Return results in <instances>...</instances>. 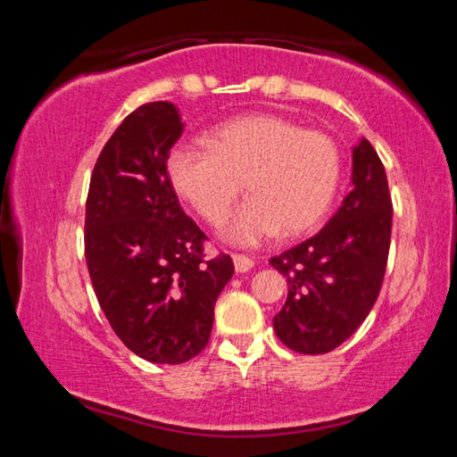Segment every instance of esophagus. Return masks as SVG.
I'll return each mask as SVG.
<instances>
[{"label": "esophagus", "mask_w": 457, "mask_h": 457, "mask_svg": "<svg viewBox=\"0 0 457 457\" xmlns=\"http://www.w3.org/2000/svg\"><path fill=\"white\" fill-rule=\"evenodd\" d=\"M231 260H234L236 272H247L253 268V260L244 256V253H231Z\"/></svg>", "instance_id": "34e87169"}]
</instances>
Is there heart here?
Segmentation results:
<instances>
[{"mask_svg": "<svg viewBox=\"0 0 457 457\" xmlns=\"http://www.w3.org/2000/svg\"><path fill=\"white\" fill-rule=\"evenodd\" d=\"M167 177L177 195L201 220L218 226L244 189L250 193L223 223L231 244L256 245L300 236L328 212L340 179L338 143L322 130H304L290 119L250 114L212 129L205 146L175 145Z\"/></svg>", "mask_w": 457, "mask_h": 457, "instance_id": "b5f03b06", "label": "heart"}]
</instances>
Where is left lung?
Listing matches in <instances>:
<instances>
[{"label": "left lung", "instance_id": "8db88e82", "mask_svg": "<svg viewBox=\"0 0 457 457\" xmlns=\"http://www.w3.org/2000/svg\"><path fill=\"white\" fill-rule=\"evenodd\" d=\"M385 167L367 138L353 149V189L327 226L270 260L288 282L274 330L288 349L322 354L343 345L375 306L391 245Z\"/></svg>", "mask_w": 457, "mask_h": 457}]
</instances>
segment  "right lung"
Here are the masks:
<instances>
[{"mask_svg":"<svg viewBox=\"0 0 457 457\" xmlns=\"http://www.w3.org/2000/svg\"><path fill=\"white\" fill-rule=\"evenodd\" d=\"M181 135L171 103L130 112L98 154L84 220L100 308L130 351L159 365H179L205 349L215 300L234 276L228 253L205 260L207 236L169 183L167 154Z\"/></svg>","mask_w":457,"mask_h":457,"instance_id":"1","label":"right lung"}]
</instances>
